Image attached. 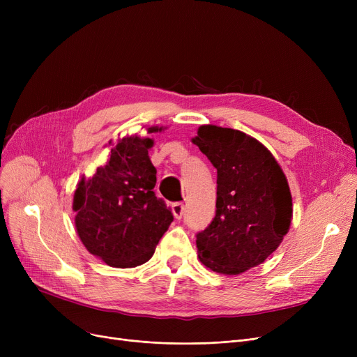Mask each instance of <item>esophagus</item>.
<instances>
[{
  "mask_svg": "<svg viewBox=\"0 0 357 357\" xmlns=\"http://www.w3.org/2000/svg\"><path fill=\"white\" fill-rule=\"evenodd\" d=\"M172 213H174V217H175L176 220H181L182 215L185 214V205H183L182 202H175V204L172 205Z\"/></svg>",
  "mask_w": 357,
  "mask_h": 357,
  "instance_id": "obj_1",
  "label": "esophagus"
}]
</instances>
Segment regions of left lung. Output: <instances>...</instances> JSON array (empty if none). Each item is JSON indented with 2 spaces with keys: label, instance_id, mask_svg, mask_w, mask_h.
<instances>
[{
  "label": "left lung",
  "instance_id": "1",
  "mask_svg": "<svg viewBox=\"0 0 357 357\" xmlns=\"http://www.w3.org/2000/svg\"><path fill=\"white\" fill-rule=\"evenodd\" d=\"M192 143L217 169V211L197 234L201 264L238 275L279 248L292 221L288 179L265 144L240 130L201 126Z\"/></svg>",
  "mask_w": 357,
  "mask_h": 357
}]
</instances>
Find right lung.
<instances>
[{"mask_svg": "<svg viewBox=\"0 0 357 357\" xmlns=\"http://www.w3.org/2000/svg\"><path fill=\"white\" fill-rule=\"evenodd\" d=\"M146 130L150 135L163 127ZM108 144L105 165L75 190V227L85 249L108 266L136 268L153 256L174 215L153 192L156 167L149 149L155 140L131 135Z\"/></svg>", "mask_w": 357, "mask_h": 357, "instance_id": "right-lung-1", "label": "right lung"}]
</instances>
